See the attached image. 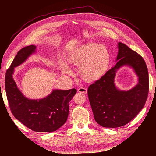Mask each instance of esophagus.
I'll use <instances>...</instances> for the list:
<instances>
[{
  "label": "esophagus",
  "mask_w": 156,
  "mask_h": 156,
  "mask_svg": "<svg viewBox=\"0 0 156 156\" xmlns=\"http://www.w3.org/2000/svg\"><path fill=\"white\" fill-rule=\"evenodd\" d=\"M78 91L79 93H81L83 94H86L87 93V89L84 87H80L78 89Z\"/></svg>",
  "instance_id": "34e87169"
}]
</instances>
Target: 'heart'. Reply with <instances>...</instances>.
Returning a JSON list of instances; mask_svg holds the SVG:
<instances>
[{
    "instance_id": "1",
    "label": "heart",
    "mask_w": 156,
    "mask_h": 156,
    "mask_svg": "<svg viewBox=\"0 0 156 156\" xmlns=\"http://www.w3.org/2000/svg\"><path fill=\"white\" fill-rule=\"evenodd\" d=\"M70 64L80 67V75L86 81H94L105 73L110 62V53L102 44L89 42L75 49L69 55ZM62 72L71 75L72 70L63 59H60Z\"/></svg>"
}]
</instances>
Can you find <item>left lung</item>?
I'll list each match as a JSON object with an SVG mask.
<instances>
[{
  "label": "left lung",
  "instance_id": "8db88e82",
  "mask_svg": "<svg viewBox=\"0 0 156 156\" xmlns=\"http://www.w3.org/2000/svg\"><path fill=\"white\" fill-rule=\"evenodd\" d=\"M116 65L88 87L87 95L96 122L105 128L125 125L143 108L149 92V75L143 58L125 44L118 43ZM128 65L134 70L139 83L128 91L119 90L114 83L116 71Z\"/></svg>",
  "mask_w": 156,
  "mask_h": 156
}]
</instances>
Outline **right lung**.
<instances>
[{"instance_id":"add662e5","label":"right lung","mask_w":156,"mask_h":156,"mask_svg":"<svg viewBox=\"0 0 156 156\" xmlns=\"http://www.w3.org/2000/svg\"><path fill=\"white\" fill-rule=\"evenodd\" d=\"M36 46L31 45L18 52L6 72V94L10 110L16 119L34 131L51 133L58 129L67 120L69 102L76 90H54L47 97L41 99H30L24 96L13 78L14 68L23 63L36 52Z\"/></svg>"}]
</instances>
